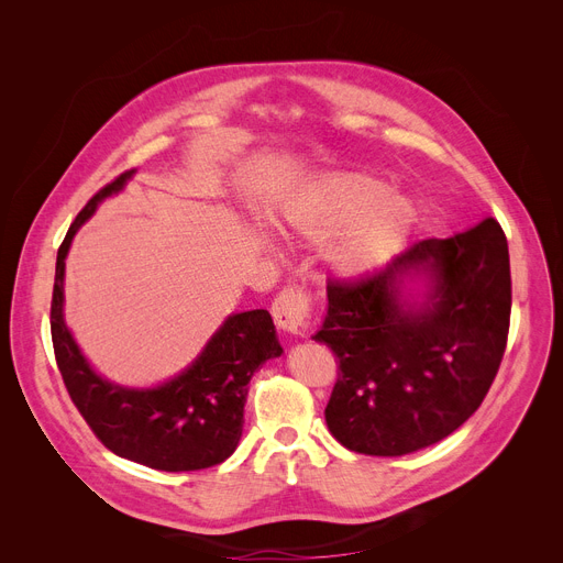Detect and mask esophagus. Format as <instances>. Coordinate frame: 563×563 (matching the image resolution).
<instances>
[{
	"label": "esophagus",
	"instance_id": "1",
	"mask_svg": "<svg viewBox=\"0 0 563 563\" xmlns=\"http://www.w3.org/2000/svg\"><path fill=\"white\" fill-rule=\"evenodd\" d=\"M274 321L283 333L303 335L310 327V294L299 285H287L274 301Z\"/></svg>",
	"mask_w": 563,
	"mask_h": 563
}]
</instances>
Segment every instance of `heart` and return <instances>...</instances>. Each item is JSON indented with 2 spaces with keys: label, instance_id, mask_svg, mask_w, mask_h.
<instances>
[{
  "label": "heart",
  "instance_id": "1",
  "mask_svg": "<svg viewBox=\"0 0 563 563\" xmlns=\"http://www.w3.org/2000/svg\"><path fill=\"white\" fill-rule=\"evenodd\" d=\"M416 205L378 177L335 173L285 205V225L301 240L329 249L333 272L363 278L386 266L408 242Z\"/></svg>",
  "mask_w": 563,
  "mask_h": 563
}]
</instances>
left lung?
Returning a JSON list of instances; mask_svg holds the SVG:
<instances>
[{
  "label": "left lung",
  "instance_id": "left-lung-1",
  "mask_svg": "<svg viewBox=\"0 0 563 563\" xmlns=\"http://www.w3.org/2000/svg\"><path fill=\"white\" fill-rule=\"evenodd\" d=\"M416 279L422 298L407 287ZM327 294L312 340L340 361L327 424L346 450L418 452L482 406L511 317L509 246L495 219L412 244L372 276L329 280Z\"/></svg>",
  "mask_w": 563,
  "mask_h": 563
}]
</instances>
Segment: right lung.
I'll use <instances>...</instances> for the list:
<instances>
[{"mask_svg": "<svg viewBox=\"0 0 563 563\" xmlns=\"http://www.w3.org/2000/svg\"><path fill=\"white\" fill-rule=\"evenodd\" d=\"M132 175L134 170L118 175L88 200L58 246L49 312L56 365L81 418L113 454L164 472L212 467L240 445L251 376L283 353L272 314H230L185 372L155 388H125L102 378L84 358L64 319L73 236L104 198L123 191Z\"/></svg>", "mask_w": 563, "mask_h": 563, "instance_id": "add662e5", "label": "right lung"}]
</instances>
